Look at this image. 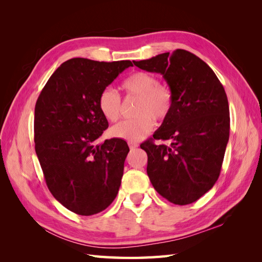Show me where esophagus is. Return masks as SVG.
Segmentation results:
<instances>
[{"label":"esophagus","mask_w":262,"mask_h":262,"mask_svg":"<svg viewBox=\"0 0 262 262\" xmlns=\"http://www.w3.org/2000/svg\"><path fill=\"white\" fill-rule=\"evenodd\" d=\"M128 144H129V147L131 149H136L139 146V144L136 143V142H128Z\"/></svg>","instance_id":"1"}]
</instances>
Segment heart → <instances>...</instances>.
<instances>
[{
	"instance_id": "heart-1",
	"label": "heart",
	"mask_w": 262,
	"mask_h": 262,
	"mask_svg": "<svg viewBox=\"0 0 262 262\" xmlns=\"http://www.w3.org/2000/svg\"><path fill=\"white\" fill-rule=\"evenodd\" d=\"M122 89L129 96L139 98L134 109L138 117L113 126L110 134L129 142H139L154 129V119L164 122L170 116L173 95L167 85L160 84L156 76L143 71L126 77ZM98 108L102 117L110 122H116L121 116V98L112 87H106L98 96Z\"/></svg>"
}]
</instances>
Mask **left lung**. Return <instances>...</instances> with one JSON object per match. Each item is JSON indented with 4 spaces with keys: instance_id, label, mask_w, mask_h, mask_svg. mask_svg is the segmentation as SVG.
<instances>
[{
    "instance_id": "8db88e82",
    "label": "left lung",
    "mask_w": 262,
    "mask_h": 262,
    "mask_svg": "<svg viewBox=\"0 0 262 262\" xmlns=\"http://www.w3.org/2000/svg\"><path fill=\"white\" fill-rule=\"evenodd\" d=\"M147 72L161 73L173 95L170 116L145 141L147 176L156 191L173 204H190L215 184L229 138V107L213 70L187 50L134 61ZM153 140V139H152Z\"/></svg>"
}]
</instances>
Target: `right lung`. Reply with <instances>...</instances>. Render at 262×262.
<instances>
[{"instance_id":"right-lung-1","label":"right lung","mask_w":262,"mask_h":262,"mask_svg":"<svg viewBox=\"0 0 262 262\" xmlns=\"http://www.w3.org/2000/svg\"><path fill=\"white\" fill-rule=\"evenodd\" d=\"M132 62L66 61L54 71L35 107V149L46 184L63 207L78 215L107 209L118 194L129 146L121 139L96 141L107 128L100 92Z\"/></svg>"}]
</instances>
